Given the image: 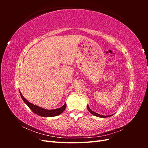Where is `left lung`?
<instances>
[{
  "label": "left lung",
  "mask_w": 148,
  "mask_h": 148,
  "mask_svg": "<svg viewBox=\"0 0 148 148\" xmlns=\"http://www.w3.org/2000/svg\"><path fill=\"white\" fill-rule=\"evenodd\" d=\"M87 108H88V110H89V112H90L91 114H92L93 115H95V116H96V117H98L105 118V117H110V116L113 115V114H112V115H100V114H97V113H96V112H95L92 111V110H91L90 108H89V106H88V105L87 106Z\"/></svg>",
  "instance_id": "left-lung-1"
}]
</instances>
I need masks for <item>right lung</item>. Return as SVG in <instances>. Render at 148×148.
I'll return each mask as SVG.
<instances>
[{
  "mask_svg": "<svg viewBox=\"0 0 148 148\" xmlns=\"http://www.w3.org/2000/svg\"><path fill=\"white\" fill-rule=\"evenodd\" d=\"M20 91V96L22 98V99L25 102V104L28 106L29 108L32 110L33 112L36 114L38 115L39 116H41V117H55V116L59 115L60 114H62L64 111L65 107H66V102L64 104L63 106H62L60 108L56 109H51V110H48L42 108V107H40L38 106H36L32 103L29 102L28 101L26 100L25 98L22 95L21 92Z\"/></svg>",
  "mask_w": 148,
  "mask_h": 148,
  "instance_id": "add662e5",
  "label": "right lung"
}]
</instances>
